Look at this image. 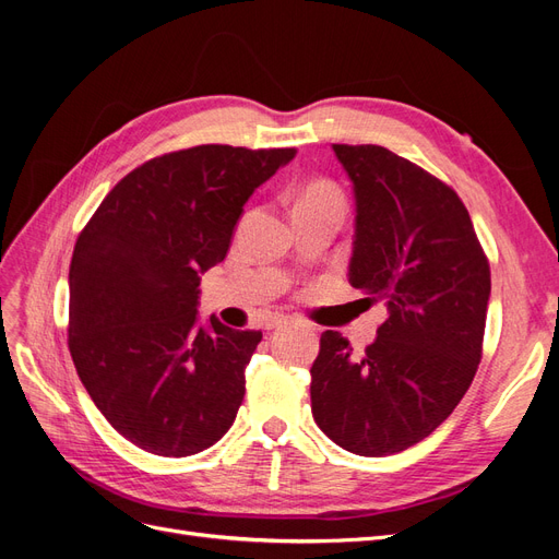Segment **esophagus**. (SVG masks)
<instances>
[{"label": "esophagus", "instance_id": "esophagus-1", "mask_svg": "<svg viewBox=\"0 0 559 559\" xmlns=\"http://www.w3.org/2000/svg\"><path fill=\"white\" fill-rule=\"evenodd\" d=\"M286 324H292V319H289V317L275 314V317H270V319L265 321V329H280V326H286Z\"/></svg>", "mask_w": 559, "mask_h": 559}]
</instances>
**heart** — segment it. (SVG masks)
I'll return each mask as SVG.
<instances>
[{"label":"heart","mask_w":559,"mask_h":559,"mask_svg":"<svg viewBox=\"0 0 559 559\" xmlns=\"http://www.w3.org/2000/svg\"><path fill=\"white\" fill-rule=\"evenodd\" d=\"M310 207H333L343 212L345 200H343V193L337 191L331 181H310L296 193L294 210H310Z\"/></svg>","instance_id":"heart-1"}]
</instances>
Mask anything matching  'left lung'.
<instances>
[{
	"label": "left lung",
	"mask_w": 559,
	"mask_h": 559,
	"mask_svg": "<svg viewBox=\"0 0 559 559\" xmlns=\"http://www.w3.org/2000/svg\"><path fill=\"white\" fill-rule=\"evenodd\" d=\"M354 186L349 284L389 317L361 359L324 331L310 368L312 417L333 443L384 456L427 438L476 376L489 263L448 183L376 144H333ZM368 300V298H366Z\"/></svg>",
	"instance_id": "8db88e82"
}]
</instances>
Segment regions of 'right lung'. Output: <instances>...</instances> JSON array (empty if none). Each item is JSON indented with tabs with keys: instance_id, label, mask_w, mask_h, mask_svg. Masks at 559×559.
<instances>
[{
	"instance_id": "obj_1",
	"label": "right lung",
	"mask_w": 559,
	"mask_h": 559,
	"mask_svg": "<svg viewBox=\"0 0 559 559\" xmlns=\"http://www.w3.org/2000/svg\"><path fill=\"white\" fill-rule=\"evenodd\" d=\"M296 148L202 144L118 181L74 245L70 352L97 411L138 448L189 456L245 399L261 331L198 324L200 275L226 259L245 202Z\"/></svg>"
}]
</instances>
